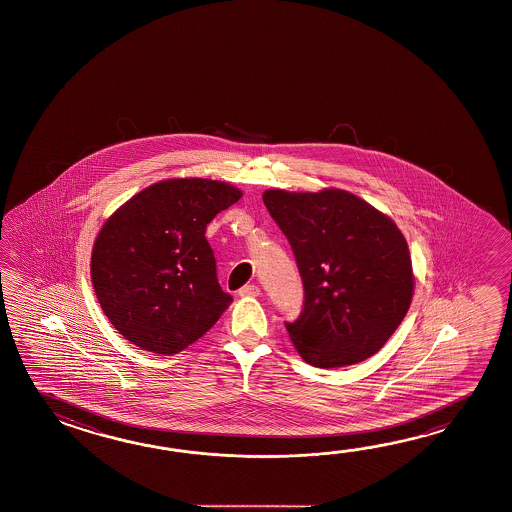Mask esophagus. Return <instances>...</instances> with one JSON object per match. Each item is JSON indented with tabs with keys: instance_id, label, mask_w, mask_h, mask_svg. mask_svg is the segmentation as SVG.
Listing matches in <instances>:
<instances>
[{
	"instance_id": "obj_1",
	"label": "esophagus",
	"mask_w": 512,
	"mask_h": 512,
	"mask_svg": "<svg viewBox=\"0 0 512 512\" xmlns=\"http://www.w3.org/2000/svg\"><path fill=\"white\" fill-rule=\"evenodd\" d=\"M241 298H256V296H260V287L258 285H243L240 291H238Z\"/></svg>"
}]
</instances>
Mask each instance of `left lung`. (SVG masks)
I'll list each match as a JSON object with an SVG mask.
<instances>
[{
    "instance_id": "1",
    "label": "left lung",
    "mask_w": 512,
    "mask_h": 512,
    "mask_svg": "<svg viewBox=\"0 0 512 512\" xmlns=\"http://www.w3.org/2000/svg\"><path fill=\"white\" fill-rule=\"evenodd\" d=\"M263 203L304 280V311L285 324L298 355L316 368H344L375 355L414 296L412 258L395 221L340 188H271Z\"/></svg>"
}]
</instances>
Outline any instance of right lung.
I'll return each mask as SVG.
<instances>
[{"label": "right lung", "mask_w": 512, "mask_h": 512, "mask_svg": "<svg viewBox=\"0 0 512 512\" xmlns=\"http://www.w3.org/2000/svg\"><path fill=\"white\" fill-rule=\"evenodd\" d=\"M240 188L201 177L153 183L98 232L91 282L104 315L137 348L175 355L203 337L232 302L216 276L207 225Z\"/></svg>", "instance_id": "right-lung-1"}]
</instances>
